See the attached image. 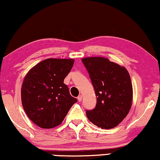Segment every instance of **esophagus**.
<instances>
[{"mask_svg": "<svg viewBox=\"0 0 160 160\" xmlns=\"http://www.w3.org/2000/svg\"><path fill=\"white\" fill-rule=\"evenodd\" d=\"M78 102H82V95H80V96H78Z\"/></svg>", "mask_w": 160, "mask_h": 160, "instance_id": "34e87169", "label": "esophagus"}]
</instances>
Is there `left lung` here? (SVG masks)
Instances as JSON below:
<instances>
[{"label":"left lung","mask_w":160,"mask_h":160,"mask_svg":"<svg viewBox=\"0 0 160 160\" xmlns=\"http://www.w3.org/2000/svg\"><path fill=\"white\" fill-rule=\"evenodd\" d=\"M82 62L97 97L95 108L86 111L88 119L102 129L116 127L132 105L133 87L129 72L125 68L103 57H88Z\"/></svg>","instance_id":"obj_1"}]
</instances>
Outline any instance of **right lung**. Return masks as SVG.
Segmentation results:
<instances>
[{
    "instance_id": "right-lung-1",
    "label": "right lung",
    "mask_w": 160,
    "mask_h": 160,
    "mask_svg": "<svg viewBox=\"0 0 160 160\" xmlns=\"http://www.w3.org/2000/svg\"><path fill=\"white\" fill-rule=\"evenodd\" d=\"M73 59L47 58L29 70L21 88V102L29 119L41 128L60 125L77 99L64 79Z\"/></svg>"
}]
</instances>
